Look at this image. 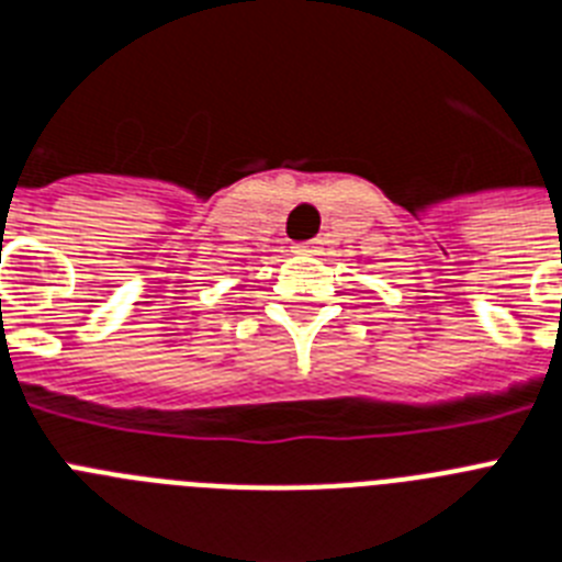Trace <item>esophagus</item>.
<instances>
[{
    "label": "esophagus",
    "instance_id": "1",
    "mask_svg": "<svg viewBox=\"0 0 562 562\" xmlns=\"http://www.w3.org/2000/svg\"><path fill=\"white\" fill-rule=\"evenodd\" d=\"M295 255H318V240H307V244H295L292 247Z\"/></svg>",
    "mask_w": 562,
    "mask_h": 562
}]
</instances>
